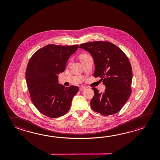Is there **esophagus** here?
I'll return each instance as SVG.
<instances>
[{
	"label": "esophagus",
	"instance_id": "1",
	"mask_svg": "<svg viewBox=\"0 0 160 160\" xmlns=\"http://www.w3.org/2000/svg\"><path fill=\"white\" fill-rule=\"evenodd\" d=\"M85 87H81V88H79V91H81V92H82V91H83L85 89Z\"/></svg>",
	"mask_w": 160,
	"mask_h": 160
}]
</instances>
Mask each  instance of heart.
<instances>
[{
    "instance_id": "obj_1",
    "label": "heart",
    "mask_w": 160,
    "mask_h": 160,
    "mask_svg": "<svg viewBox=\"0 0 160 160\" xmlns=\"http://www.w3.org/2000/svg\"><path fill=\"white\" fill-rule=\"evenodd\" d=\"M87 56H88L87 54H83L81 55V58H84V57H87Z\"/></svg>"
}]
</instances>
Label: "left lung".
<instances>
[{"mask_svg":"<svg viewBox=\"0 0 160 160\" xmlns=\"http://www.w3.org/2000/svg\"><path fill=\"white\" fill-rule=\"evenodd\" d=\"M79 48L92 55L95 65L94 77L101 78L106 86L104 92L92 88L94 92L90 102L92 109L103 116L118 112L132 93L133 72L128 57L115 44L107 41L82 43Z\"/></svg>","mask_w":160,"mask_h":160,"instance_id":"obj_1","label":"left lung"}]
</instances>
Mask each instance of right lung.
<instances>
[{
	"instance_id": "1",
	"label": "right lung",
	"mask_w": 160,
	"mask_h": 160,
	"mask_svg": "<svg viewBox=\"0 0 160 160\" xmlns=\"http://www.w3.org/2000/svg\"><path fill=\"white\" fill-rule=\"evenodd\" d=\"M78 45L48 44L31 57L26 71V80L31 99L44 116L58 118L69 110L78 86L66 87L58 83V75L65 71L68 58Z\"/></svg>"
}]
</instances>
